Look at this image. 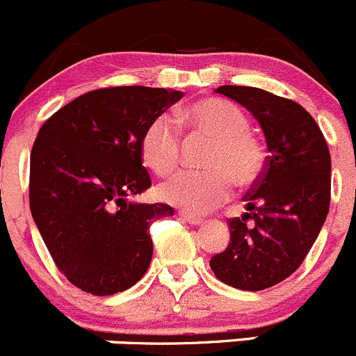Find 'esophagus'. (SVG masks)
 <instances>
[{
	"label": "esophagus",
	"instance_id": "obj_1",
	"mask_svg": "<svg viewBox=\"0 0 356 356\" xmlns=\"http://www.w3.org/2000/svg\"><path fill=\"white\" fill-rule=\"evenodd\" d=\"M179 215H181V218H184L186 222H188V224H191V225H200V224H203V218L201 217H196V215H191V213H188V211H179Z\"/></svg>",
	"mask_w": 356,
	"mask_h": 356
}]
</instances>
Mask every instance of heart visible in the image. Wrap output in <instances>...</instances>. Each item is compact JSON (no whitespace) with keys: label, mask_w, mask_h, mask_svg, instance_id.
Instances as JSON below:
<instances>
[{"label":"heart","mask_w":356,"mask_h":356,"mask_svg":"<svg viewBox=\"0 0 356 356\" xmlns=\"http://www.w3.org/2000/svg\"><path fill=\"white\" fill-rule=\"evenodd\" d=\"M193 129L215 139L207 158L210 170H184L158 186V196L191 213H208L231 198L232 181L245 188L261 177L267 165L265 143L250 131V118L225 99H200L181 111ZM145 163L167 175L181 160V129L172 115L160 113L146 125L141 138Z\"/></svg>","instance_id":"1"}]
</instances>
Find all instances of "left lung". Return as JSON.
<instances>
[{
    "instance_id": "1",
    "label": "left lung",
    "mask_w": 356,
    "mask_h": 356,
    "mask_svg": "<svg viewBox=\"0 0 356 356\" xmlns=\"http://www.w3.org/2000/svg\"><path fill=\"white\" fill-rule=\"evenodd\" d=\"M215 92L253 113L270 155L243 198L248 211L227 220L231 243L210 267L227 286L261 291L288 279L314 246L331 203V155L317 122L293 99L248 86Z\"/></svg>"
}]
</instances>
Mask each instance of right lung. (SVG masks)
I'll return each instance as SVG.
<instances>
[{"label": "right lung", "mask_w": 356, "mask_h": 356, "mask_svg": "<svg viewBox=\"0 0 356 356\" xmlns=\"http://www.w3.org/2000/svg\"><path fill=\"white\" fill-rule=\"evenodd\" d=\"M182 96L145 86L102 88L55 111L39 129L29 204L53 261L75 288L108 296L148 270L149 225L174 208L127 198L152 186L141 155L146 125Z\"/></svg>", "instance_id": "right-lung-1"}]
</instances>
